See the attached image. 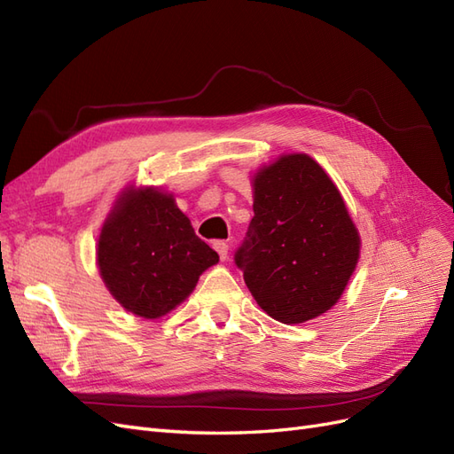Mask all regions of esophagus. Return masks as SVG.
<instances>
[{
  "label": "esophagus",
  "mask_w": 454,
  "mask_h": 454,
  "mask_svg": "<svg viewBox=\"0 0 454 454\" xmlns=\"http://www.w3.org/2000/svg\"><path fill=\"white\" fill-rule=\"evenodd\" d=\"M214 250L219 254V259H222V261H225L229 257V244L225 240H215Z\"/></svg>",
  "instance_id": "esophagus-1"
}]
</instances>
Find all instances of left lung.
Returning a JSON list of instances; mask_svg holds the SVG:
<instances>
[{
	"label": "left lung",
	"instance_id": "8db88e82",
	"mask_svg": "<svg viewBox=\"0 0 454 454\" xmlns=\"http://www.w3.org/2000/svg\"><path fill=\"white\" fill-rule=\"evenodd\" d=\"M358 257V229L314 159L282 155L254 176V217L235 263L270 318L303 324L332 309Z\"/></svg>",
	"mask_w": 454,
	"mask_h": 454
}]
</instances>
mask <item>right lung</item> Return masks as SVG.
I'll return each instance as SVG.
<instances>
[{
	"label": "right lung",
	"mask_w": 454,
	"mask_h": 454,
	"mask_svg": "<svg viewBox=\"0 0 454 454\" xmlns=\"http://www.w3.org/2000/svg\"><path fill=\"white\" fill-rule=\"evenodd\" d=\"M100 277L121 307L155 320L185 301L219 255L195 235L172 195L122 191L98 239Z\"/></svg>",
	"instance_id": "right-lung-1"
}]
</instances>
